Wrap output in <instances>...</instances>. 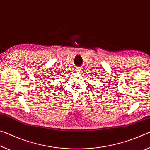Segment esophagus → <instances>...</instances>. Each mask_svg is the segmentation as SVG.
<instances>
[{
  "mask_svg": "<svg viewBox=\"0 0 150 150\" xmlns=\"http://www.w3.org/2000/svg\"><path fill=\"white\" fill-rule=\"evenodd\" d=\"M81 71H82V68L80 67H78L75 68V71H77L78 73H80Z\"/></svg>",
  "mask_w": 150,
  "mask_h": 150,
  "instance_id": "1",
  "label": "esophagus"
}]
</instances>
